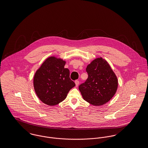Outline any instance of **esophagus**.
Masks as SVG:
<instances>
[{
  "label": "esophagus",
  "mask_w": 148,
  "mask_h": 148,
  "mask_svg": "<svg viewBox=\"0 0 148 148\" xmlns=\"http://www.w3.org/2000/svg\"><path fill=\"white\" fill-rule=\"evenodd\" d=\"M75 86H76V87H78L79 84V80H75Z\"/></svg>",
  "instance_id": "esophagus-1"
}]
</instances>
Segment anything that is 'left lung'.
I'll return each instance as SVG.
<instances>
[{
  "instance_id": "1",
  "label": "left lung",
  "mask_w": 148,
  "mask_h": 148,
  "mask_svg": "<svg viewBox=\"0 0 148 148\" xmlns=\"http://www.w3.org/2000/svg\"><path fill=\"white\" fill-rule=\"evenodd\" d=\"M88 77L79 86L84 99L94 106L108 102L115 95L118 80L108 63L102 58H97L87 66Z\"/></svg>"
}]
</instances>
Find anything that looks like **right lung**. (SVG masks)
I'll use <instances>...</instances> for the list:
<instances>
[{"label": "right lung", "instance_id": "right-lung-1", "mask_svg": "<svg viewBox=\"0 0 148 148\" xmlns=\"http://www.w3.org/2000/svg\"><path fill=\"white\" fill-rule=\"evenodd\" d=\"M65 61L54 56L48 58L37 70L34 78L35 92L45 104L55 106L64 101L75 86L70 78Z\"/></svg>", "mask_w": 148, "mask_h": 148}]
</instances>
